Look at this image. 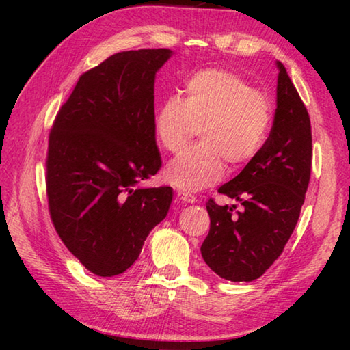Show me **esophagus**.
Here are the masks:
<instances>
[{"instance_id":"esophagus-1","label":"esophagus","mask_w":350,"mask_h":350,"mask_svg":"<svg viewBox=\"0 0 350 350\" xmlns=\"http://www.w3.org/2000/svg\"><path fill=\"white\" fill-rule=\"evenodd\" d=\"M177 198L183 200V202H187V204L196 202V196H193L191 193H187V191H179V193H177Z\"/></svg>"}]
</instances>
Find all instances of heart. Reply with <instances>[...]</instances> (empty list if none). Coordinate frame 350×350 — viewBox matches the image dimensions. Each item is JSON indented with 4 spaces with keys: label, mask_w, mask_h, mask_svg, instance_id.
I'll return each instance as SVG.
<instances>
[{
    "label": "heart",
    "mask_w": 350,
    "mask_h": 350,
    "mask_svg": "<svg viewBox=\"0 0 350 350\" xmlns=\"http://www.w3.org/2000/svg\"><path fill=\"white\" fill-rule=\"evenodd\" d=\"M185 97L167 96L154 114V134L162 150L179 152L194 135L200 144L176 157L163 171L170 185L199 191L258 156L271 126V105L245 79L224 69L188 77Z\"/></svg>",
    "instance_id": "1"
}]
</instances>
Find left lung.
<instances>
[{
	"instance_id": "8db88e82",
	"label": "left lung",
	"mask_w": 350,
	"mask_h": 350,
	"mask_svg": "<svg viewBox=\"0 0 350 350\" xmlns=\"http://www.w3.org/2000/svg\"><path fill=\"white\" fill-rule=\"evenodd\" d=\"M275 120L262 150L217 189L242 205L210 199V232L200 253L224 280L253 281L280 258L298 222L312 170L310 118L286 68L276 62Z\"/></svg>"
}]
</instances>
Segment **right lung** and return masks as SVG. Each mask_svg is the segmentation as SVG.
Here are the masks:
<instances>
[{"mask_svg": "<svg viewBox=\"0 0 350 350\" xmlns=\"http://www.w3.org/2000/svg\"><path fill=\"white\" fill-rule=\"evenodd\" d=\"M171 55L140 49L106 58L80 77L52 125L46 159L52 224L97 276L131 267L173 200L170 187H135L162 167L154 80Z\"/></svg>", "mask_w": 350, "mask_h": 350, "instance_id": "right-lung-1", "label": "right lung"}]
</instances>
